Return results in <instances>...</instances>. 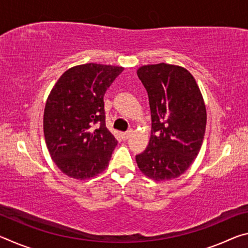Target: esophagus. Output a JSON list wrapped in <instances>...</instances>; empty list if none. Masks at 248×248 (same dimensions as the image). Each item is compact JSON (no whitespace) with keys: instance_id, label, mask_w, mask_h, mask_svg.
Here are the masks:
<instances>
[{"instance_id":"esophagus-1","label":"esophagus","mask_w":248,"mask_h":248,"mask_svg":"<svg viewBox=\"0 0 248 248\" xmlns=\"http://www.w3.org/2000/svg\"><path fill=\"white\" fill-rule=\"evenodd\" d=\"M132 136V130H129V131H127V132H124V133H121V137H123V139L124 140H127V139H129L130 137Z\"/></svg>"}]
</instances>
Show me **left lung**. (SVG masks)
<instances>
[{"label":"left lung","instance_id":"8db88e82","mask_svg":"<svg viewBox=\"0 0 248 248\" xmlns=\"http://www.w3.org/2000/svg\"><path fill=\"white\" fill-rule=\"evenodd\" d=\"M137 74L149 95L152 130L148 148L136 156L146 177L165 182L179 177L198 155L207 110L195 78L183 66L142 65Z\"/></svg>","mask_w":248,"mask_h":248}]
</instances>
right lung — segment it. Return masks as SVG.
I'll return each instance as SVG.
<instances>
[{"label":"right lung","mask_w":248,"mask_h":248,"mask_svg":"<svg viewBox=\"0 0 248 248\" xmlns=\"http://www.w3.org/2000/svg\"><path fill=\"white\" fill-rule=\"evenodd\" d=\"M123 71L116 65H75L50 92L44 111L46 144L58 169L71 178L85 180L107 169L117 140L105 124L104 95Z\"/></svg>","instance_id":"right-lung-1"}]
</instances>
